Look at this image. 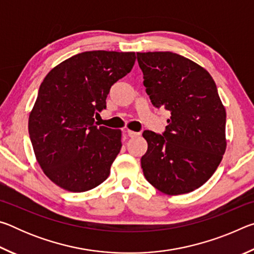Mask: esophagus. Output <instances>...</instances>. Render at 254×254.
Returning <instances> with one entry per match:
<instances>
[{
    "mask_svg": "<svg viewBox=\"0 0 254 254\" xmlns=\"http://www.w3.org/2000/svg\"><path fill=\"white\" fill-rule=\"evenodd\" d=\"M126 132H127V134L130 136V137H134V136L140 135L139 132H134V131H131V130H127Z\"/></svg>",
    "mask_w": 254,
    "mask_h": 254,
    "instance_id": "esophagus-1",
    "label": "esophagus"
}]
</instances>
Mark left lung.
<instances>
[{"label":"left lung","mask_w":254,"mask_h":254,"mask_svg":"<svg viewBox=\"0 0 254 254\" xmlns=\"http://www.w3.org/2000/svg\"><path fill=\"white\" fill-rule=\"evenodd\" d=\"M136 57L153 106L170 113L162 135L143 132V175L163 194H187L207 182L222 161L225 107L212 76L198 64L170 51Z\"/></svg>","instance_id":"1"}]
</instances>
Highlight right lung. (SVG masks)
<instances>
[{"instance_id": "1", "label": "right lung", "mask_w": 254, "mask_h": 254, "mask_svg": "<svg viewBox=\"0 0 254 254\" xmlns=\"http://www.w3.org/2000/svg\"><path fill=\"white\" fill-rule=\"evenodd\" d=\"M135 53L85 51L45 77L29 115V134L42 171L68 191L101 185L122 147L121 130L95 126L111 86L131 71Z\"/></svg>"}]
</instances>
